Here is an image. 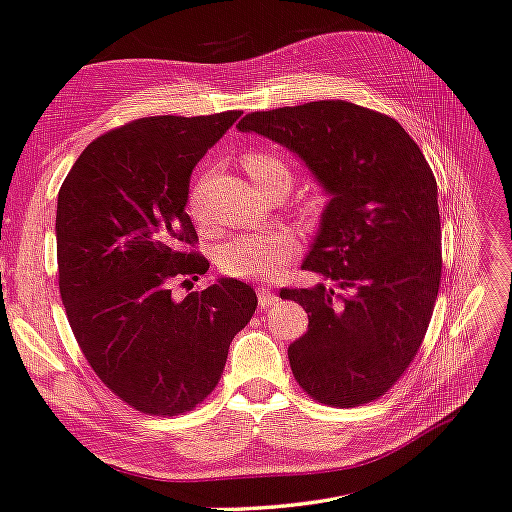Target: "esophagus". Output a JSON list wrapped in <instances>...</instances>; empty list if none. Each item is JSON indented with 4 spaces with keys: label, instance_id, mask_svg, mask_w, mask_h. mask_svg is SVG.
<instances>
[{
    "label": "esophagus",
    "instance_id": "obj_1",
    "mask_svg": "<svg viewBox=\"0 0 512 512\" xmlns=\"http://www.w3.org/2000/svg\"><path fill=\"white\" fill-rule=\"evenodd\" d=\"M257 300H259V306H264V309H268V306L275 304L277 300H280V297H277L268 286H259L257 288Z\"/></svg>",
    "mask_w": 512,
    "mask_h": 512
}]
</instances>
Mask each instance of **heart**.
Returning <instances> with one entry per match:
<instances>
[{
  "label": "heart",
  "instance_id": "1",
  "mask_svg": "<svg viewBox=\"0 0 512 512\" xmlns=\"http://www.w3.org/2000/svg\"><path fill=\"white\" fill-rule=\"evenodd\" d=\"M244 167L257 185L273 179L291 181L288 163L271 152H248L244 156ZM190 208L194 217H201L197 192H192ZM297 253H300V239L291 230L273 228L246 232V235L230 237L217 248V266L221 273L239 277V280H268L280 273Z\"/></svg>",
  "mask_w": 512,
  "mask_h": 512
}]
</instances>
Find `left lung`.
<instances>
[{
  "label": "left lung",
  "mask_w": 512,
  "mask_h": 512,
  "mask_svg": "<svg viewBox=\"0 0 512 512\" xmlns=\"http://www.w3.org/2000/svg\"><path fill=\"white\" fill-rule=\"evenodd\" d=\"M237 129L288 147L331 197L302 271L333 286L280 291L309 313L288 347L295 380L324 405L376 401L410 367L439 295L432 167L392 116L347 100L253 111Z\"/></svg>",
  "instance_id": "8db88e82"
}]
</instances>
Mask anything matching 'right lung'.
<instances>
[{"mask_svg": "<svg viewBox=\"0 0 512 512\" xmlns=\"http://www.w3.org/2000/svg\"><path fill=\"white\" fill-rule=\"evenodd\" d=\"M241 111L150 116L96 138L58 194L60 295L73 336L120 401L154 416L190 412L217 387L232 338L257 309L224 277L174 300L210 268L188 246L190 174Z\"/></svg>", "mask_w": 512, "mask_h": 512, "instance_id": "obj_1", "label": "right lung"}]
</instances>
